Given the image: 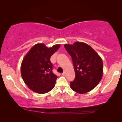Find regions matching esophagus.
Segmentation results:
<instances>
[{"instance_id":"1","label":"esophagus","mask_w":122,"mask_h":122,"mask_svg":"<svg viewBox=\"0 0 122 122\" xmlns=\"http://www.w3.org/2000/svg\"><path fill=\"white\" fill-rule=\"evenodd\" d=\"M62 75H63V76H66V72H63V73H62Z\"/></svg>"}]
</instances>
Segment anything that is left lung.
Returning <instances> with one entry per match:
<instances>
[{
    "label": "left lung",
    "instance_id": "1",
    "mask_svg": "<svg viewBox=\"0 0 122 122\" xmlns=\"http://www.w3.org/2000/svg\"><path fill=\"white\" fill-rule=\"evenodd\" d=\"M64 47L71 56L76 74L74 81L70 82L71 89L80 94L92 91L102 78L103 64L101 58L84 43L64 44Z\"/></svg>",
    "mask_w": 122,
    "mask_h": 122
}]
</instances>
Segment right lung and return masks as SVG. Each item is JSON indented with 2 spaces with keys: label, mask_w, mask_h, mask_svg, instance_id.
<instances>
[{
  "label": "right lung",
  "mask_w": 122,
  "mask_h": 122,
  "mask_svg": "<svg viewBox=\"0 0 122 122\" xmlns=\"http://www.w3.org/2000/svg\"><path fill=\"white\" fill-rule=\"evenodd\" d=\"M60 44L48 48L44 44H36L30 49L21 64V74L24 83L34 92H49L56 84L57 76L52 71L51 56Z\"/></svg>",
  "instance_id": "right-lung-1"
}]
</instances>
